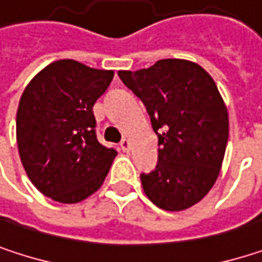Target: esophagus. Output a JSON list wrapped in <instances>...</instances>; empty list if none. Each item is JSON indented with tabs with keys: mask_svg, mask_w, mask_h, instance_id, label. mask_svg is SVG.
<instances>
[{
	"mask_svg": "<svg viewBox=\"0 0 262 262\" xmlns=\"http://www.w3.org/2000/svg\"><path fill=\"white\" fill-rule=\"evenodd\" d=\"M120 145H121V150H123V151H126V153L132 150V142L129 141V139H123Z\"/></svg>",
	"mask_w": 262,
	"mask_h": 262,
	"instance_id": "esophagus-1",
	"label": "esophagus"
}]
</instances>
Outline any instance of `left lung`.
<instances>
[{
  "label": "left lung",
  "mask_w": 262,
  "mask_h": 262,
  "mask_svg": "<svg viewBox=\"0 0 262 262\" xmlns=\"http://www.w3.org/2000/svg\"><path fill=\"white\" fill-rule=\"evenodd\" d=\"M118 76L147 107L159 139L156 170L141 174L145 195L165 211L194 206L217 181L229 138L228 107L215 81L185 59Z\"/></svg>",
  "instance_id": "8db88e82"
}]
</instances>
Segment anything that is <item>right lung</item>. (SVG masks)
Segmentation results:
<instances>
[{
  "mask_svg": "<svg viewBox=\"0 0 262 262\" xmlns=\"http://www.w3.org/2000/svg\"><path fill=\"white\" fill-rule=\"evenodd\" d=\"M114 79L71 59L51 62L26 86L16 141L28 179L59 203H79L103 185L117 156L95 135L92 107Z\"/></svg>",
  "mask_w": 262,
  "mask_h": 262,
  "instance_id": "right-lung-1",
  "label": "right lung"
}]
</instances>
